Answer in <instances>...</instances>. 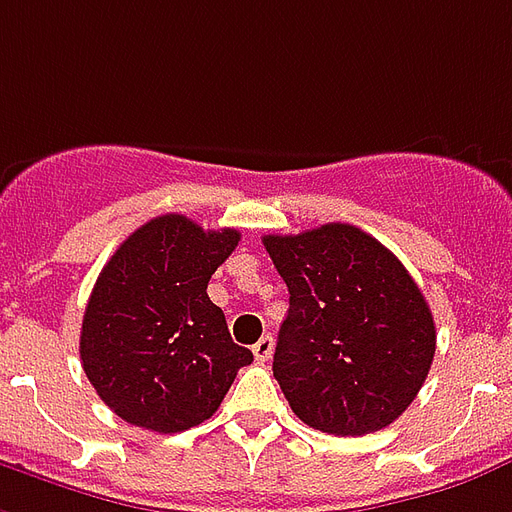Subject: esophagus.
<instances>
[{
  "label": "esophagus",
  "instance_id": "esophagus-1",
  "mask_svg": "<svg viewBox=\"0 0 512 512\" xmlns=\"http://www.w3.org/2000/svg\"><path fill=\"white\" fill-rule=\"evenodd\" d=\"M252 352H255L257 363H266L268 358H271V352H274V339H271V336H263V339L252 347Z\"/></svg>",
  "mask_w": 512,
  "mask_h": 512
}]
</instances>
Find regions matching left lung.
<instances>
[{
  "mask_svg": "<svg viewBox=\"0 0 512 512\" xmlns=\"http://www.w3.org/2000/svg\"><path fill=\"white\" fill-rule=\"evenodd\" d=\"M290 290L274 377L306 426L363 437L391 426L426 382L437 331L391 249L361 227L263 236Z\"/></svg>",
  "mask_w": 512,
  "mask_h": 512,
  "instance_id": "obj_1",
  "label": "left lung"
}]
</instances>
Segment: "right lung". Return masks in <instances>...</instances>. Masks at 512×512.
Masks as SVG:
<instances>
[{"label": "right lung", "instance_id": "right-lung-1", "mask_svg": "<svg viewBox=\"0 0 512 512\" xmlns=\"http://www.w3.org/2000/svg\"><path fill=\"white\" fill-rule=\"evenodd\" d=\"M241 241L165 214L140 225L94 282L81 325V363L121 420L176 434L208 420L252 352L230 339L206 287Z\"/></svg>", "mask_w": 512, "mask_h": 512}]
</instances>
